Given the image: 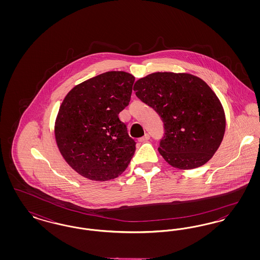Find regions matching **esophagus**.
<instances>
[{"mask_svg": "<svg viewBox=\"0 0 260 260\" xmlns=\"http://www.w3.org/2000/svg\"><path fill=\"white\" fill-rule=\"evenodd\" d=\"M149 139H150V135L146 134L145 136L139 138V142H146V141H148Z\"/></svg>", "mask_w": 260, "mask_h": 260, "instance_id": "obj_1", "label": "esophagus"}]
</instances>
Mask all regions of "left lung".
Returning <instances> with one entry per match:
<instances>
[{
    "mask_svg": "<svg viewBox=\"0 0 260 260\" xmlns=\"http://www.w3.org/2000/svg\"><path fill=\"white\" fill-rule=\"evenodd\" d=\"M136 96L159 114L165 136L158 148L173 168L196 169L220 146L226 120L221 102L199 77L156 72L139 79Z\"/></svg>",
    "mask_w": 260,
    "mask_h": 260,
    "instance_id": "left-lung-1",
    "label": "left lung"
}]
</instances>
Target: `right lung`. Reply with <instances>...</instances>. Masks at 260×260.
Masks as SVG:
<instances>
[{
    "mask_svg": "<svg viewBox=\"0 0 260 260\" xmlns=\"http://www.w3.org/2000/svg\"><path fill=\"white\" fill-rule=\"evenodd\" d=\"M135 77L124 71L95 76L63 99L54 135L67 164L82 176L107 181L124 173L136 152L119 113L128 105Z\"/></svg>",
    "mask_w": 260,
    "mask_h": 260,
    "instance_id": "add662e5",
    "label": "right lung"
}]
</instances>
